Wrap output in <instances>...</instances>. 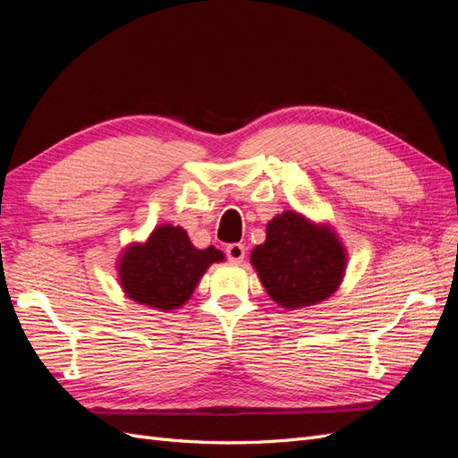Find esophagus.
I'll return each instance as SVG.
<instances>
[{"mask_svg":"<svg viewBox=\"0 0 458 458\" xmlns=\"http://www.w3.org/2000/svg\"><path fill=\"white\" fill-rule=\"evenodd\" d=\"M225 254H227L229 261L241 263V261L244 259V256H246V248H244V244H241V242H233V244H227V246H225Z\"/></svg>","mask_w":458,"mask_h":458,"instance_id":"1","label":"esophagus"}]
</instances>
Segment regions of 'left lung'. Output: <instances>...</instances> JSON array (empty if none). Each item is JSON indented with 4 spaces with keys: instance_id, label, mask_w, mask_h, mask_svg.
<instances>
[{
    "instance_id": "left-lung-1",
    "label": "left lung",
    "mask_w": 458,
    "mask_h": 458,
    "mask_svg": "<svg viewBox=\"0 0 458 458\" xmlns=\"http://www.w3.org/2000/svg\"><path fill=\"white\" fill-rule=\"evenodd\" d=\"M250 259L267 294L286 310L327 300L345 271V250L336 233L294 210L269 221L266 242L254 248Z\"/></svg>"
}]
</instances>
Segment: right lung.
Wrapping results in <instances>:
<instances>
[{"instance_id": "1", "label": "right lung", "mask_w": 458, "mask_h": 458, "mask_svg": "<svg viewBox=\"0 0 458 458\" xmlns=\"http://www.w3.org/2000/svg\"><path fill=\"white\" fill-rule=\"evenodd\" d=\"M224 252L208 246L199 250L182 227L160 225L143 244H131L118 261L123 293L137 303L170 311L191 298L204 271Z\"/></svg>"}]
</instances>
